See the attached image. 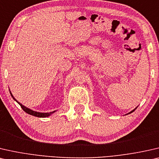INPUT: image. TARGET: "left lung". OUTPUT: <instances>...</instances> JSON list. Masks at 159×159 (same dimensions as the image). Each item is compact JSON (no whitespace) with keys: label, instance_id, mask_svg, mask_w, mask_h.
<instances>
[{"label":"left lung","instance_id":"obj_1","mask_svg":"<svg viewBox=\"0 0 159 159\" xmlns=\"http://www.w3.org/2000/svg\"><path fill=\"white\" fill-rule=\"evenodd\" d=\"M135 109H134V110H133V111H130V112H129V113H128V114H130V113H132V112H133V111H135Z\"/></svg>","mask_w":159,"mask_h":159}]
</instances>
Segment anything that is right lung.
Listing matches in <instances>:
<instances>
[{
    "label": "right lung",
    "instance_id": "right-lung-1",
    "mask_svg": "<svg viewBox=\"0 0 159 159\" xmlns=\"http://www.w3.org/2000/svg\"><path fill=\"white\" fill-rule=\"evenodd\" d=\"M10 93H11V91H10ZM11 97H13V99H14L15 101L18 104L20 105V106H21L22 109H23V110L25 111V112L29 114V115H32V116H35V117H49V116H50L51 115H52V114H53L55 111H51V112H49V113H44V112L42 113V112H37V111H33V110H32V109L27 108V107H26L25 106H24L23 104H21V103L18 102L17 100L14 97H13V95H12L11 93Z\"/></svg>",
    "mask_w": 159,
    "mask_h": 159
}]
</instances>
